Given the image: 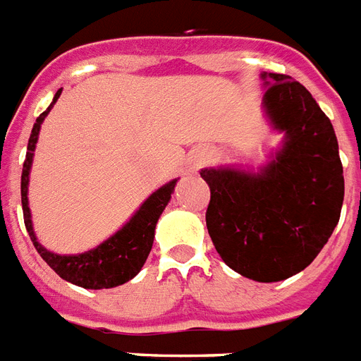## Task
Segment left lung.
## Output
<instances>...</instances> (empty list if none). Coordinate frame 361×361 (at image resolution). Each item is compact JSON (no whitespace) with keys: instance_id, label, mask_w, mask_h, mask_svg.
I'll use <instances>...</instances> for the list:
<instances>
[{"instance_id":"obj_1","label":"left lung","mask_w":361,"mask_h":361,"mask_svg":"<svg viewBox=\"0 0 361 361\" xmlns=\"http://www.w3.org/2000/svg\"><path fill=\"white\" fill-rule=\"evenodd\" d=\"M262 106L282 144L256 169H201L210 186L207 228L221 260L256 282H279L308 267L332 236L345 195L338 138L305 86L260 73Z\"/></svg>"}]
</instances>
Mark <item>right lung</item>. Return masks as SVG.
Returning a JSON list of instances; mask_svg holds the SVG:
<instances>
[{"mask_svg":"<svg viewBox=\"0 0 361 361\" xmlns=\"http://www.w3.org/2000/svg\"><path fill=\"white\" fill-rule=\"evenodd\" d=\"M61 92L62 90L56 92L51 105L38 116L37 123L32 125L31 136H29L22 171L23 221H25V228L38 255L46 260L47 266L51 267L61 279L80 286L85 290L116 288V286H121L134 279L140 273V269L144 267L149 252H151V247H153L154 228H157L159 217L162 216L164 208L168 207L178 178L169 180L168 184H164L157 192L151 193L120 231L114 232L112 236L106 238L103 243H99L90 251L80 252V255H56V252L47 251L46 247L37 240V234L32 228L27 192H29V173H31L32 157H35V149H37L40 127L46 120V116L49 114V110L56 103V99L61 97Z\"/></svg>","mask_w":361,"mask_h":361,"instance_id":"right-lung-1","label":"right lung"}]
</instances>
